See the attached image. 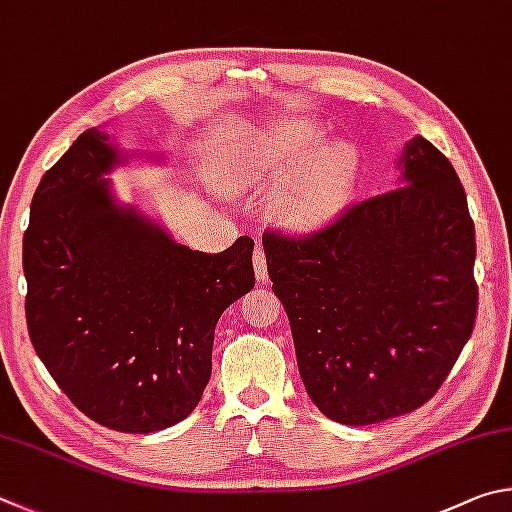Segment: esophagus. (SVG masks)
<instances>
[{"label": "esophagus", "instance_id": "34e87169", "mask_svg": "<svg viewBox=\"0 0 512 512\" xmlns=\"http://www.w3.org/2000/svg\"><path fill=\"white\" fill-rule=\"evenodd\" d=\"M254 272L258 281H267V261H265V251L261 247V242H258L254 249Z\"/></svg>", "mask_w": 512, "mask_h": 512}]
</instances>
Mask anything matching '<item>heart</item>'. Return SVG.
<instances>
[{"label":"heart","instance_id":"heart-1","mask_svg":"<svg viewBox=\"0 0 512 512\" xmlns=\"http://www.w3.org/2000/svg\"><path fill=\"white\" fill-rule=\"evenodd\" d=\"M321 143V130L301 119L276 121L249 141L227 173L231 188L263 186L298 173L274 195L272 213L292 231L326 227L344 209L360 179V152L348 141Z\"/></svg>","mask_w":512,"mask_h":512}]
</instances>
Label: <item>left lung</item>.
Segmentation results:
<instances>
[{
	"mask_svg": "<svg viewBox=\"0 0 512 512\" xmlns=\"http://www.w3.org/2000/svg\"><path fill=\"white\" fill-rule=\"evenodd\" d=\"M400 186L303 238L267 231L272 290L288 312L310 400L375 425L441 389L477 319L474 222L441 150L411 139Z\"/></svg>",
	"mask_w": 512,
	"mask_h": 512,
	"instance_id": "1",
	"label": "left lung"
}]
</instances>
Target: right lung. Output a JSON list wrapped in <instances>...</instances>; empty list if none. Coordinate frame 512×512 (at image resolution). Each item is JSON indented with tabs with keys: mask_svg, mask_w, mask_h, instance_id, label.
Returning a JSON list of instances; mask_svg holds the SVG:
<instances>
[{
	"mask_svg": "<svg viewBox=\"0 0 512 512\" xmlns=\"http://www.w3.org/2000/svg\"><path fill=\"white\" fill-rule=\"evenodd\" d=\"M128 159L87 130L40 179L24 231L26 328L67 398L98 425L150 434L197 407L215 324L254 288V240L220 254L179 245L114 200Z\"/></svg>",
	"mask_w": 512,
	"mask_h": 512,
	"instance_id": "right-lung-1",
	"label": "right lung"
}]
</instances>
